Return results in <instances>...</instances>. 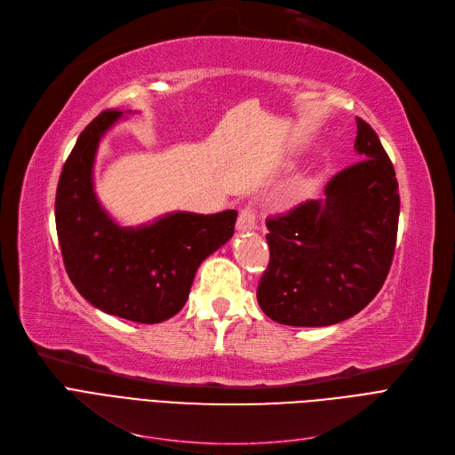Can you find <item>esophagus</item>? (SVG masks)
Returning <instances> with one entry per match:
<instances>
[{
    "instance_id": "esophagus-1",
    "label": "esophagus",
    "mask_w": 455,
    "mask_h": 455,
    "mask_svg": "<svg viewBox=\"0 0 455 455\" xmlns=\"http://www.w3.org/2000/svg\"><path fill=\"white\" fill-rule=\"evenodd\" d=\"M255 229V212L251 207H244L236 219V231L246 233Z\"/></svg>"
}]
</instances>
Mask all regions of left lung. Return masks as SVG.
<instances>
[{
	"mask_svg": "<svg viewBox=\"0 0 455 455\" xmlns=\"http://www.w3.org/2000/svg\"><path fill=\"white\" fill-rule=\"evenodd\" d=\"M358 164L338 172L325 198L270 219V264L257 301L274 322L327 327L353 317L380 291L395 253L398 183L377 136L356 117Z\"/></svg>",
	"mask_w": 455,
	"mask_h": 455,
	"instance_id": "left-lung-1",
	"label": "left lung"
}]
</instances>
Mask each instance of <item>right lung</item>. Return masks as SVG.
<instances>
[{
    "instance_id": "1",
    "label": "right lung",
    "mask_w": 455,
    "mask_h": 455,
    "mask_svg": "<svg viewBox=\"0 0 455 455\" xmlns=\"http://www.w3.org/2000/svg\"><path fill=\"white\" fill-rule=\"evenodd\" d=\"M126 114L106 110L80 132L59 180L55 220L80 296L106 314L152 325L183 308L198 266L233 236L236 211H172L136 228L116 222L97 198L93 167L100 140Z\"/></svg>"
}]
</instances>
